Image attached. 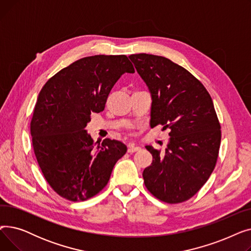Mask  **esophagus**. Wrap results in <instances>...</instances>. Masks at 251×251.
I'll return each instance as SVG.
<instances>
[{"instance_id": "34e87169", "label": "esophagus", "mask_w": 251, "mask_h": 251, "mask_svg": "<svg viewBox=\"0 0 251 251\" xmlns=\"http://www.w3.org/2000/svg\"><path fill=\"white\" fill-rule=\"evenodd\" d=\"M140 151V148L139 147H135L134 144H128V152L129 153H132V152H135V151Z\"/></svg>"}]
</instances>
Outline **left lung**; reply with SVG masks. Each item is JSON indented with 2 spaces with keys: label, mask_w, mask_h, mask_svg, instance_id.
I'll return each instance as SVG.
<instances>
[{
  "label": "left lung",
  "mask_w": 251,
  "mask_h": 251,
  "mask_svg": "<svg viewBox=\"0 0 251 251\" xmlns=\"http://www.w3.org/2000/svg\"><path fill=\"white\" fill-rule=\"evenodd\" d=\"M129 59L151 94V126L171 130L165 152L146 147L152 163L142 173L144 184L164 202L186 201L208 180L219 156L221 125L213 100L199 79L165 57Z\"/></svg>",
  "instance_id": "left-lung-1"
}]
</instances>
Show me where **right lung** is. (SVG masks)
<instances>
[{
  "label": "right lung",
  "instance_id": "1",
  "mask_svg": "<svg viewBox=\"0 0 251 251\" xmlns=\"http://www.w3.org/2000/svg\"><path fill=\"white\" fill-rule=\"evenodd\" d=\"M134 73L125 55L78 60L50 77L39 91L30 122L36 161L49 185L63 199L84 201L107 185L127 148L105 138L98 147L85 130L100 113L114 84Z\"/></svg>",
  "mask_w": 251,
  "mask_h": 251
}]
</instances>
